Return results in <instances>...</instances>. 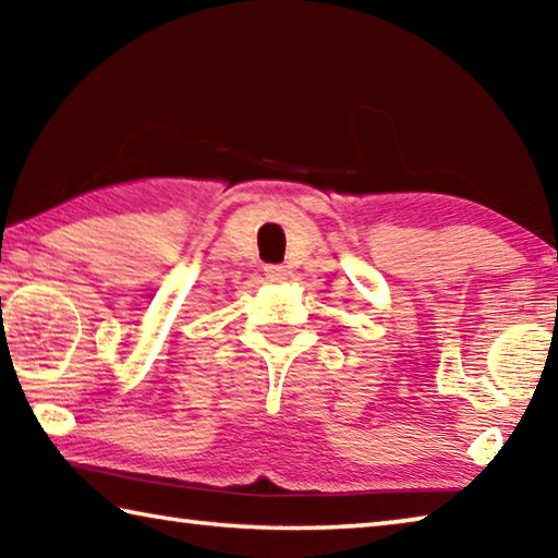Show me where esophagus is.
Masks as SVG:
<instances>
[{
    "label": "esophagus",
    "instance_id": "obj_1",
    "mask_svg": "<svg viewBox=\"0 0 558 558\" xmlns=\"http://www.w3.org/2000/svg\"><path fill=\"white\" fill-rule=\"evenodd\" d=\"M266 278L270 282H282L288 278V270L286 266H266Z\"/></svg>",
    "mask_w": 558,
    "mask_h": 558
}]
</instances>
